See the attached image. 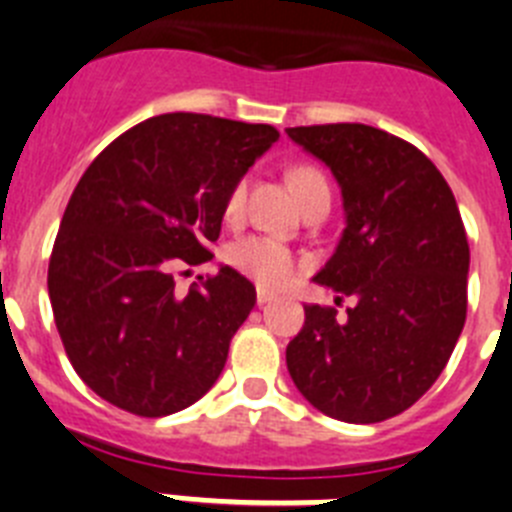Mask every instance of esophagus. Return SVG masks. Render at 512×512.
I'll return each mask as SVG.
<instances>
[{"mask_svg": "<svg viewBox=\"0 0 512 512\" xmlns=\"http://www.w3.org/2000/svg\"><path fill=\"white\" fill-rule=\"evenodd\" d=\"M278 299L273 291H268V288H257V304L265 306V304H273V301Z\"/></svg>", "mask_w": 512, "mask_h": 512, "instance_id": "esophagus-1", "label": "esophagus"}]
</instances>
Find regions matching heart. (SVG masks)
<instances>
[{"instance_id":"obj_1","label":"heart","mask_w":512,"mask_h":512,"mask_svg":"<svg viewBox=\"0 0 512 512\" xmlns=\"http://www.w3.org/2000/svg\"><path fill=\"white\" fill-rule=\"evenodd\" d=\"M288 182H291L293 193L299 195L301 203L314 190L327 188L324 177L314 167H293L288 172ZM244 201H247V182L237 180L231 185L229 195H226V219H239L244 211ZM226 260H229L231 268H237L242 275L268 288L286 286L296 275V257H293V252L283 242L265 237V234H252V237H242L237 242H231L226 247Z\"/></svg>"}]
</instances>
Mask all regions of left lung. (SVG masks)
Here are the masks:
<instances>
[{
	"label": "left lung",
	"instance_id": "obj_1",
	"mask_svg": "<svg viewBox=\"0 0 512 512\" xmlns=\"http://www.w3.org/2000/svg\"><path fill=\"white\" fill-rule=\"evenodd\" d=\"M335 175L345 229L319 286L348 317L304 306L286 348L293 384L327 417L381 422L435 384L466 322L469 242L448 182L417 146L363 123L286 128Z\"/></svg>",
	"mask_w": 512,
	"mask_h": 512
}]
</instances>
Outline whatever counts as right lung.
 I'll use <instances>...</instances> for the list:
<instances>
[{"instance_id":"obj_1","label":"right lung","mask_w":512,"mask_h":512,"mask_svg":"<svg viewBox=\"0 0 512 512\" xmlns=\"http://www.w3.org/2000/svg\"><path fill=\"white\" fill-rule=\"evenodd\" d=\"M281 133L201 113L128 128L71 193L48 262V296L79 379L139 417L180 412L224 371L257 301L224 265L175 288V270L211 260L231 185Z\"/></svg>"}]
</instances>
